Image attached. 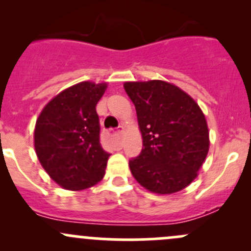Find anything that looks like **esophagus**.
Segmentation results:
<instances>
[{
  "label": "esophagus",
  "mask_w": 251,
  "mask_h": 251,
  "mask_svg": "<svg viewBox=\"0 0 251 251\" xmlns=\"http://www.w3.org/2000/svg\"><path fill=\"white\" fill-rule=\"evenodd\" d=\"M121 133H123V126H120V128L116 131V136H118V138L121 137Z\"/></svg>",
  "instance_id": "esophagus-1"
}]
</instances>
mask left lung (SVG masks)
<instances>
[{
  "instance_id": "obj_1",
  "label": "left lung",
  "mask_w": 251,
  "mask_h": 251,
  "mask_svg": "<svg viewBox=\"0 0 251 251\" xmlns=\"http://www.w3.org/2000/svg\"><path fill=\"white\" fill-rule=\"evenodd\" d=\"M135 104L143 140L141 154L128 161L136 181L156 194L186 188L209 151V130L198 103L161 80L124 83Z\"/></svg>"
}]
</instances>
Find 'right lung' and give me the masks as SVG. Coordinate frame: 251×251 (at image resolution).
<instances>
[{
    "instance_id": "right-lung-1",
    "label": "right lung",
    "mask_w": 251,
    "mask_h": 251,
    "mask_svg": "<svg viewBox=\"0 0 251 251\" xmlns=\"http://www.w3.org/2000/svg\"><path fill=\"white\" fill-rule=\"evenodd\" d=\"M107 83L90 81L62 91L36 120V155L50 178L69 191H82L103 178L110 154L100 143L96 111Z\"/></svg>"
}]
</instances>
